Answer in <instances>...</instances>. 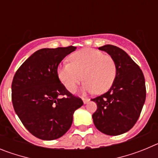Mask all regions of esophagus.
Instances as JSON below:
<instances>
[{"mask_svg": "<svg viewBox=\"0 0 158 158\" xmlns=\"http://www.w3.org/2000/svg\"><path fill=\"white\" fill-rule=\"evenodd\" d=\"M82 100H83V102H84V104H87L88 102L89 101V99H88V98H82Z\"/></svg>", "mask_w": 158, "mask_h": 158, "instance_id": "esophagus-1", "label": "esophagus"}]
</instances>
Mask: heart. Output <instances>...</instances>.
Wrapping results in <instances>:
<instances>
[{"instance_id":"1","label":"heart","mask_w":158,"mask_h":158,"mask_svg":"<svg viewBox=\"0 0 158 158\" xmlns=\"http://www.w3.org/2000/svg\"><path fill=\"white\" fill-rule=\"evenodd\" d=\"M70 63L58 66V75L65 89L70 93L76 91L83 79V91L103 93L115 81L117 66L109 54L93 49H83L71 54ZM83 77H82V76Z\"/></svg>"}]
</instances>
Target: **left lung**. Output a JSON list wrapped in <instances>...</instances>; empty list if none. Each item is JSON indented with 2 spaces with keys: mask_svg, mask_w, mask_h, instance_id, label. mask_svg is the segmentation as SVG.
Returning <instances> with one entry per match:
<instances>
[{
  "mask_svg": "<svg viewBox=\"0 0 158 158\" xmlns=\"http://www.w3.org/2000/svg\"><path fill=\"white\" fill-rule=\"evenodd\" d=\"M115 61L117 73L110 89L92 100L97 109L93 123L102 133L119 135L130 131L140 116L146 100L145 77L140 67L123 50L113 45L99 47Z\"/></svg>",
  "mask_w": 158,
  "mask_h": 158,
  "instance_id": "8db88e82",
  "label": "left lung"
}]
</instances>
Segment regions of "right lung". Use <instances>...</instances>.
Listing matches in <instances>:
<instances>
[{"mask_svg": "<svg viewBox=\"0 0 158 158\" xmlns=\"http://www.w3.org/2000/svg\"><path fill=\"white\" fill-rule=\"evenodd\" d=\"M76 47L40 49L31 55L14 75L12 101L14 110L31 135L54 140L66 133L73 115L83 105L69 93L58 75V65Z\"/></svg>", "mask_w": 158, "mask_h": 158, "instance_id": "add662e5", "label": "right lung"}]
</instances>
